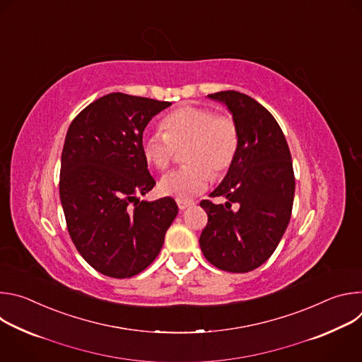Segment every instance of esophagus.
Listing matches in <instances>:
<instances>
[{
  "instance_id": "1",
  "label": "esophagus",
  "mask_w": 362,
  "mask_h": 362,
  "mask_svg": "<svg viewBox=\"0 0 362 362\" xmlns=\"http://www.w3.org/2000/svg\"><path fill=\"white\" fill-rule=\"evenodd\" d=\"M192 204H193L192 200H180V199H177V206H179L180 211H185L186 208H189V206H192Z\"/></svg>"
}]
</instances>
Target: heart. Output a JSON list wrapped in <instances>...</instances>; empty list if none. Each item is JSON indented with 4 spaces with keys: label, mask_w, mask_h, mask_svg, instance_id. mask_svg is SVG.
Returning <instances> with one entry per match:
<instances>
[{
    "label": "heart",
    "mask_w": 362,
    "mask_h": 362,
    "mask_svg": "<svg viewBox=\"0 0 362 362\" xmlns=\"http://www.w3.org/2000/svg\"><path fill=\"white\" fill-rule=\"evenodd\" d=\"M162 132H143L140 150L144 160L165 170L183 148L186 166L165 175L159 190L165 196L187 200L208 189L215 176L223 175L233 163L239 146V132L230 116L209 107L185 106L166 115Z\"/></svg>",
    "instance_id": "heart-1"
}]
</instances>
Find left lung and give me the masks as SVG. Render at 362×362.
I'll return each instance as SVG.
<instances>
[{"mask_svg":"<svg viewBox=\"0 0 362 362\" xmlns=\"http://www.w3.org/2000/svg\"><path fill=\"white\" fill-rule=\"evenodd\" d=\"M208 97L232 113L239 146L225 179L209 194L228 202H200L208 225L199 243L216 268L245 274L269 259L288 228L295 194L291 151L278 122L252 97L233 90ZM232 204L238 206L236 211Z\"/></svg>","mask_w":362,"mask_h":362,"instance_id":"left-lung-1","label":"left lung"}]
</instances>
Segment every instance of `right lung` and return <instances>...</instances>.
<instances>
[{
  "label": "right lung",
  "mask_w": 362,
  "mask_h": 362,
  "mask_svg": "<svg viewBox=\"0 0 362 362\" xmlns=\"http://www.w3.org/2000/svg\"><path fill=\"white\" fill-rule=\"evenodd\" d=\"M170 105L110 93L81 110L66 134L60 199L67 229L84 261L106 276L124 279L144 271L179 212L172 197L139 199L156 185L140 137Z\"/></svg>",
  "instance_id": "add662e5"
}]
</instances>
